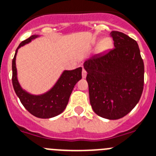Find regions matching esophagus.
<instances>
[{"label": "esophagus", "instance_id": "esophagus-1", "mask_svg": "<svg viewBox=\"0 0 156 156\" xmlns=\"http://www.w3.org/2000/svg\"><path fill=\"white\" fill-rule=\"evenodd\" d=\"M82 78H86V75H87V72H86V70H85V69H83V70H82Z\"/></svg>", "mask_w": 156, "mask_h": 156}]
</instances>
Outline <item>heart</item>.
Masks as SVG:
<instances>
[{
    "label": "heart",
    "mask_w": 156,
    "mask_h": 156,
    "mask_svg": "<svg viewBox=\"0 0 156 156\" xmlns=\"http://www.w3.org/2000/svg\"><path fill=\"white\" fill-rule=\"evenodd\" d=\"M96 42H98V40H97ZM112 40H111L109 38H104V39H102V40L100 41V43H99L98 51L100 52L105 51L108 50L111 47H112Z\"/></svg>",
    "instance_id": "obj_1"
}]
</instances>
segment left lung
<instances>
[{
  "mask_svg": "<svg viewBox=\"0 0 156 156\" xmlns=\"http://www.w3.org/2000/svg\"><path fill=\"white\" fill-rule=\"evenodd\" d=\"M113 49L85 61L90 105L98 116L117 120L136 105L144 89V66L136 41L120 31L110 33Z\"/></svg>",
  "mask_w": 156,
  "mask_h": 156,
  "instance_id": "obj_1",
  "label": "left lung"
}]
</instances>
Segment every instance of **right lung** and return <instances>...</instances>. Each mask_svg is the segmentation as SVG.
I'll use <instances>...</instances> for the list:
<instances>
[{
  "label": "right lung",
  "mask_w": 156,
  "mask_h": 156,
  "mask_svg": "<svg viewBox=\"0 0 156 156\" xmlns=\"http://www.w3.org/2000/svg\"><path fill=\"white\" fill-rule=\"evenodd\" d=\"M40 36L34 35L20 44L12 59V86L24 108L33 116L39 118H51L62 113L66 108L70 94L76 83L82 78V67L72 70H64L61 76L48 92L40 95L31 94L22 88L17 79L16 57L18 49Z\"/></svg>",
  "instance_id": "1"
}]
</instances>
